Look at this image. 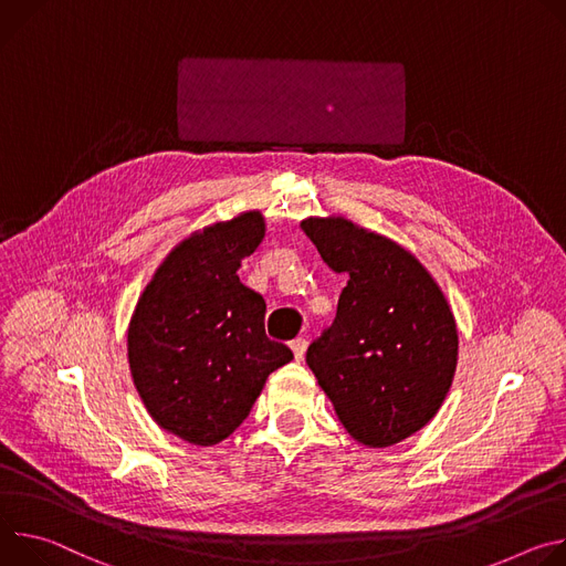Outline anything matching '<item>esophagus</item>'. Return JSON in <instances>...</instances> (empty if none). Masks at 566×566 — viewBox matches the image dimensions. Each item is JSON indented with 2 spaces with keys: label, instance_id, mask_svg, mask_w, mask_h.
Returning <instances> with one entry per match:
<instances>
[{
  "label": "esophagus",
  "instance_id": "34e87169",
  "mask_svg": "<svg viewBox=\"0 0 566 566\" xmlns=\"http://www.w3.org/2000/svg\"><path fill=\"white\" fill-rule=\"evenodd\" d=\"M290 348H292V353H294V359H296V361H301V359L305 357V350H307V342H305L303 337H296L294 342H290Z\"/></svg>",
  "mask_w": 566,
  "mask_h": 566
}]
</instances>
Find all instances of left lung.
<instances>
[{
	"mask_svg": "<svg viewBox=\"0 0 566 566\" xmlns=\"http://www.w3.org/2000/svg\"><path fill=\"white\" fill-rule=\"evenodd\" d=\"M301 229L333 272L348 274L335 322L310 344L305 361L355 441L400 443L436 416L452 387V310L394 240L344 218H307Z\"/></svg>",
	"mask_w": 566,
	"mask_h": 566,
	"instance_id": "8db88e82",
	"label": "left lung"
}]
</instances>
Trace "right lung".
I'll return each mask as SVG.
<instances>
[{
	"mask_svg": "<svg viewBox=\"0 0 566 566\" xmlns=\"http://www.w3.org/2000/svg\"><path fill=\"white\" fill-rule=\"evenodd\" d=\"M265 235L259 211L179 242L144 290L128 333L135 387L159 427L216 446L294 355L265 335V298L238 279Z\"/></svg>",
	"mask_w": 566,
	"mask_h": 566,
	"instance_id": "right-lung-1",
	"label": "right lung"
}]
</instances>
